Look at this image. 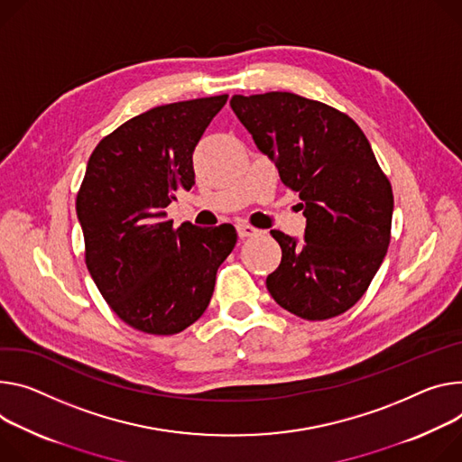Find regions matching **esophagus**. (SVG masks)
<instances>
[{
    "label": "esophagus",
    "instance_id": "34e87169",
    "mask_svg": "<svg viewBox=\"0 0 462 462\" xmlns=\"http://www.w3.org/2000/svg\"><path fill=\"white\" fill-rule=\"evenodd\" d=\"M236 228H237V234H239V237H241V239H245V237H253V236H256V234H258V230H256L254 226H250L248 223H237V225H236Z\"/></svg>",
    "mask_w": 462,
    "mask_h": 462
}]
</instances>
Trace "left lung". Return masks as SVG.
Wrapping results in <instances>:
<instances>
[{
	"mask_svg": "<svg viewBox=\"0 0 462 462\" xmlns=\"http://www.w3.org/2000/svg\"><path fill=\"white\" fill-rule=\"evenodd\" d=\"M230 106L302 199L304 239L271 230L282 248L267 276L271 297L306 320L345 313L365 295L391 241L393 189L366 136L346 114L291 92L234 96Z\"/></svg>",
	"mask_w": 462,
	"mask_h": 462,
	"instance_id": "obj_1",
	"label": "left lung"
}]
</instances>
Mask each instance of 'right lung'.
Masks as SVG:
<instances>
[{
  "label": "right lung",
  "mask_w": 462,
  "mask_h": 462,
  "mask_svg": "<svg viewBox=\"0 0 462 462\" xmlns=\"http://www.w3.org/2000/svg\"><path fill=\"white\" fill-rule=\"evenodd\" d=\"M228 96L151 108L103 138L77 193L87 267L114 313L129 326L173 335L214 295L236 246L232 225L173 228L165 208L195 184L193 151Z\"/></svg>",
  "instance_id": "add662e5"
}]
</instances>
